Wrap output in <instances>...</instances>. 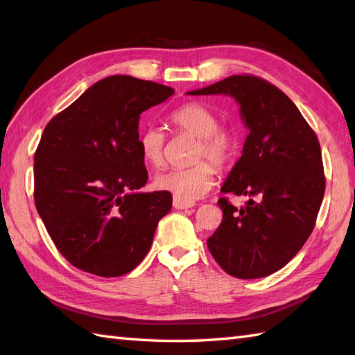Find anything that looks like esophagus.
Here are the masks:
<instances>
[{
  "instance_id": "obj_1",
  "label": "esophagus",
  "mask_w": 355,
  "mask_h": 355,
  "mask_svg": "<svg viewBox=\"0 0 355 355\" xmlns=\"http://www.w3.org/2000/svg\"><path fill=\"white\" fill-rule=\"evenodd\" d=\"M172 206L175 207V209H189V207L195 206V202L193 201H184V200L178 198V197H173Z\"/></svg>"
}]
</instances>
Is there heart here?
Here are the masks:
<instances>
[{
  "label": "heart",
  "mask_w": 355,
  "mask_h": 355,
  "mask_svg": "<svg viewBox=\"0 0 355 355\" xmlns=\"http://www.w3.org/2000/svg\"><path fill=\"white\" fill-rule=\"evenodd\" d=\"M171 122L182 132L197 137L192 158L200 162L157 173L154 184L184 201L197 200L210 191L215 178V168L202 158L209 157L220 169L227 168L236 154V139L227 128L218 126L220 122L214 111L195 102L178 107L171 114ZM164 146L166 134L160 126L150 125L140 134L141 155L154 168L164 163Z\"/></svg>",
  "instance_id": "b5f03b06"
}]
</instances>
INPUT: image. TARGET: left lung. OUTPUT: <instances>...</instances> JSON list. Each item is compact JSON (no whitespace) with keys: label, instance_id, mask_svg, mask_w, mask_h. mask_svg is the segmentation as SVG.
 <instances>
[{"label":"left lung","instance_id":"obj_1","mask_svg":"<svg viewBox=\"0 0 355 355\" xmlns=\"http://www.w3.org/2000/svg\"><path fill=\"white\" fill-rule=\"evenodd\" d=\"M187 94L232 96L248 135L221 192L245 195L244 207L220 198L223 221L207 247L239 279L268 276L286 266L314 229L325 193L322 150L290 97L252 74H235Z\"/></svg>","mask_w":355,"mask_h":355}]
</instances>
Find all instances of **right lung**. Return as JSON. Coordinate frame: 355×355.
I'll return each instance as SVG.
<instances>
[{"mask_svg":"<svg viewBox=\"0 0 355 355\" xmlns=\"http://www.w3.org/2000/svg\"><path fill=\"white\" fill-rule=\"evenodd\" d=\"M172 94L171 87L117 74L96 82L45 126L35 153V205L76 268L117 277L149 252L172 195L137 192L148 182L139 120Z\"/></svg>","mask_w":355,"mask_h":355,"instance_id":"obj_1","label":"right lung"}]
</instances>
